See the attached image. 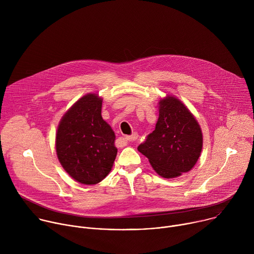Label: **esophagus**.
Here are the masks:
<instances>
[{
	"mask_svg": "<svg viewBox=\"0 0 254 254\" xmlns=\"http://www.w3.org/2000/svg\"><path fill=\"white\" fill-rule=\"evenodd\" d=\"M137 133L136 132H132V134L131 135H128V136H126L125 137V139L127 140V141H128V142H132V141H134L136 138H137Z\"/></svg>",
	"mask_w": 254,
	"mask_h": 254,
	"instance_id": "34e87169",
	"label": "esophagus"
}]
</instances>
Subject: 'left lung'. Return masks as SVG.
I'll return each instance as SVG.
<instances>
[{
  "label": "left lung",
  "instance_id": "left-lung-1",
  "mask_svg": "<svg viewBox=\"0 0 254 254\" xmlns=\"http://www.w3.org/2000/svg\"><path fill=\"white\" fill-rule=\"evenodd\" d=\"M203 147V133L189 108L174 95L159 100V119L137 151L146 156L158 175L172 179L191 171Z\"/></svg>",
  "mask_w": 254,
  "mask_h": 254
}]
</instances>
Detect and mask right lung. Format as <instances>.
<instances>
[{"instance_id":"right-lung-1","label":"right lung","mask_w":254,"mask_h":254,"mask_svg":"<svg viewBox=\"0 0 254 254\" xmlns=\"http://www.w3.org/2000/svg\"><path fill=\"white\" fill-rule=\"evenodd\" d=\"M102 97L87 93L62 117L56 132L57 158L76 182L97 184L110 174L118 149L116 134L101 117Z\"/></svg>"}]
</instances>
